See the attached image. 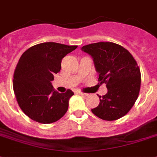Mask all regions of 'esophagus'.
Here are the masks:
<instances>
[{"label": "esophagus", "mask_w": 157, "mask_h": 157, "mask_svg": "<svg viewBox=\"0 0 157 157\" xmlns=\"http://www.w3.org/2000/svg\"><path fill=\"white\" fill-rule=\"evenodd\" d=\"M78 94L81 95V96H84V97H87V96H88V94H87V93H81V92H78Z\"/></svg>", "instance_id": "1"}]
</instances>
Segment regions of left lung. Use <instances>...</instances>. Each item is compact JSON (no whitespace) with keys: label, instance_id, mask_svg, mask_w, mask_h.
Listing matches in <instances>:
<instances>
[{"label":"left lung","instance_id":"8db88e82","mask_svg":"<svg viewBox=\"0 0 157 157\" xmlns=\"http://www.w3.org/2000/svg\"><path fill=\"white\" fill-rule=\"evenodd\" d=\"M81 50L93 59L100 84H106L108 93L99 97L100 104L92 109L105 121H116L126 115L135 104L140 89V71L132 54L113 42H98Z\"/></svg>","mask_w":157,"mask_h":157}]
</instances>
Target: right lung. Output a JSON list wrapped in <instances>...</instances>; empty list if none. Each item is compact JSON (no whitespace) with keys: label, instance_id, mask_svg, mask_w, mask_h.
<instances>
[{"label":"right lung","instance_id":"right-lung-1","mask_svg":"<svg viewBox=\"0 0 157 157\" xmlns=\"http://www.w3.org/2000/svg\"><path fill=\"white\" fill-rule=\"evenodd\" d=\"M77 48L55 42L32 46L21 56L14 71L13 91L20 108L33 121L51 124L60 120L74 95L70 89L60 93L51 81L60 72L61 60Z\"/></svg>","mask_w":157,"mask_h":157}]
</instances>
